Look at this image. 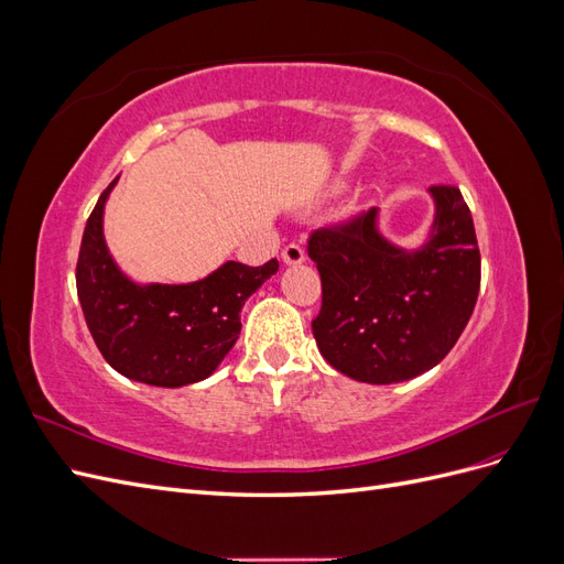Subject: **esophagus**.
<instances>
[{"label":"esophagus","instance_id":"esophagus-1","mask_svg":"<svg viewBox=\"0 0 564 564\" xmlns=\"http://www.w3.org/2000/svg\"><path fill=\"white\" fill-rule=\"evenodd\" d=\"M282 261L286 263V265H299V263H303L305 261V251H303V247L301 245H286L284 249H282Z\"/></svg>","mask_w":564,"mask_h":564}]
</instances>
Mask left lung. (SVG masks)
<instances>
[{"label":"left lung","mask_w":564,"mask_h":564,"mask_svg":"<svg viewBox=\"0 0 564 564\" xmlns=\"http://www.w3.org/2000/svg\"><path fill=\"white\" fill-rule=\"evenodd\" d=\"M429 242L404 251L377 230V209L308 237L322 280L313 336L324 360L362 383H400L445 360L480 292V249L456 185H431Z\"/></svg>","instance_id":"8db88e82"}]
</instances>
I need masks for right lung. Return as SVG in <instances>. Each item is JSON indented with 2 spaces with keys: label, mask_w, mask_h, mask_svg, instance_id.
Here are the masks:
<instances>
[{
  "label": "right lung",
  "mask_w": 564,
  "mask_h": 564,
  "mask_svg": "<svg viewBox=\"0 0 564 564\" xmlns=\"http://www.w3.org/2000/svg\"><path fill=\"white\" fill-rule=\"evenodd\" d=\"M115 181L98 197L82 235L77 296L106 362L127 379L181 388L214 373L240 338L245 301L280 263L228 261L191 284L139 286L112 263L104 240V207Z\"/></svg>",
  "instance_id": "add662e5"
}]
</instances>
